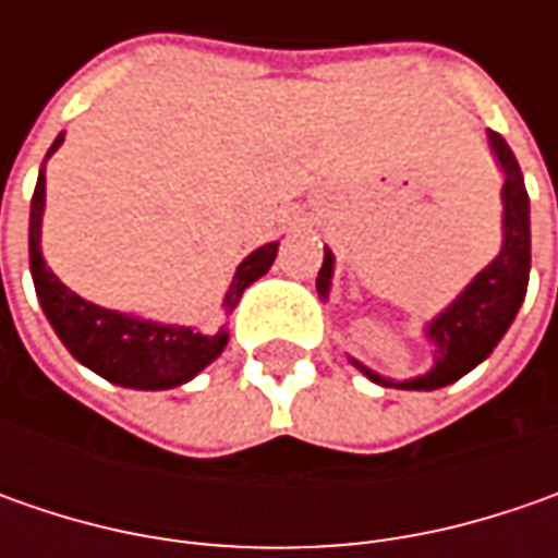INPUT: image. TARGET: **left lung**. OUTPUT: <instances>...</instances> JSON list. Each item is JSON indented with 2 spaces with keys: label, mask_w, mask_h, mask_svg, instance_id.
<instances>
[{
  "label": "left lung",
  "mask_w": 558,
  "mask_h": 558,
  "mask_svg": "<svg viewBox=\"0 0 558 558\" xmlns=\"http://www.w3.org/2000/svg\"><path fill=\"white\" fill-rule=\"evenodd\" d=\"M490 145L506 170L504 185V251L500 257L475 276V282L462 291L453 307L440 313L438 319L428 326V338L438 344V363L435 369L418 375L413 381H400L397 388L410 391H432L457 381L460 375L475 369L484 356L497 348L509 323L522 307V298L527 289V269H531V223H527V192L519 161L512 148L506 145L500 133H490ZM332 254L326 251V260L316 276L319 294H329V279H332ZM373 381H385L369 369H363Z\"/></svg>",
  "instance_id": "obj_1"
}]
</instances>
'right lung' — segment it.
<instances>
[{
  "label": "right lung",
  "mask_w": 558,
  "mask_h": 558,
  "mask_svg": "<svg viewBox=\"0 0 558 558\" xmlns=\"http://www.w3.org/2000/svg\"><path fill=\"white\" fill-rule=\"evenodd\" d=\"M64 136H58L54 148ZM43 207H46V170L39 173V183L33 192L31 204V272L39 304L49 316L52 329L64 341V348L86 363L101 378L126 385V388H145V391H163L189 381L195 373L220 356L226 348V332L198 335L183 326H161L136 316L105 311L58 282L52 269L46 267L39 251V226H43ZM279 242L257 247L242 267L235 269V279L226 291V311H232L242 298V291L260 279L272 260H276Z\"/></svg>",
  "instance_id": "1"
}]
</instances>
